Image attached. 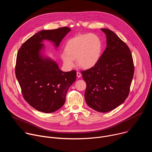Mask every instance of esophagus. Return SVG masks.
I'll list each match as a JSON object with an SVG mask.
<instances>
[{
    "label": "esophagus",
    "instance_id": "1",
    "mask_svg": "<svg viewBox=\"0 0 152 152\" xmlns=\"http://www.w3.org/2000/svg\"><path fill=\"white\" fill-rule=\"evenodd\" d=\"M76 75H77V76L78 77H81V73H80V72H77L76 73Z\"/></svg>",
    "mask_w": 152,
    "mask_h": 152
}]
</instances>
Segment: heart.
I'll use <instances>...</instances> for the list:
<instances>
[{
    "mask_svg": "<svg viewBox=\"0 0 152 152\" xmlns=\"http://www.w3.org/2000/svg\"><path fill=\"white\" fill-rule=\"evenodd\" d=\"M103 51V42L97 35L85 34L69 39L61 54L64 66L69 69L75 66V59L80 67L89 69L99 62Z\"/></svg>",
    "mask_w": 152,
    "mask_h": 152,
    "instance_id": "1",
    "label": "heart"
}]
</instances>
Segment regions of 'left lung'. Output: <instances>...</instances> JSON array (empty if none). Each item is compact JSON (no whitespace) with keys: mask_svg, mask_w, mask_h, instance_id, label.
Returning <instances> with one entry per match:
<instances>
[{"mask_svg":"<svg viewBox=\"0 0 152 152\" xmlns=\"http://www.w3.org/2000/svg\"><path fill=\"white\" fill-rule=\"evenodd\" d=\"M106 35V48L96 66L82 71L86 83L85 99L92 109L111 111L127 97L134 73L132 53L114 32L101 29Z\"/></svg>","mask_w":152,"mask_h":152,"instance_id":"left-lung-1","label":"left lung"}]
</instances>
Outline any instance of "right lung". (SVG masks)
<instances>
[{"instance_id": "right-lung-1", "label": "right lung", "mask_w": 152, "mask_h": 152, "mask_svg": "<svg viewBox=\"0 0 152 152\" xmlns=\"http://www.w3.org/2000/svg\"><path fill=\"white\" fill-rule=\"evenodd\" d=\"M71 29L42 30L27 39L19 49L15 76L25 100L35 110L51 113L61 108L67 92L76 79V71L64 72L56 62L41 53L47 39L58 48Z\"/></svg>"}]
</instances>
